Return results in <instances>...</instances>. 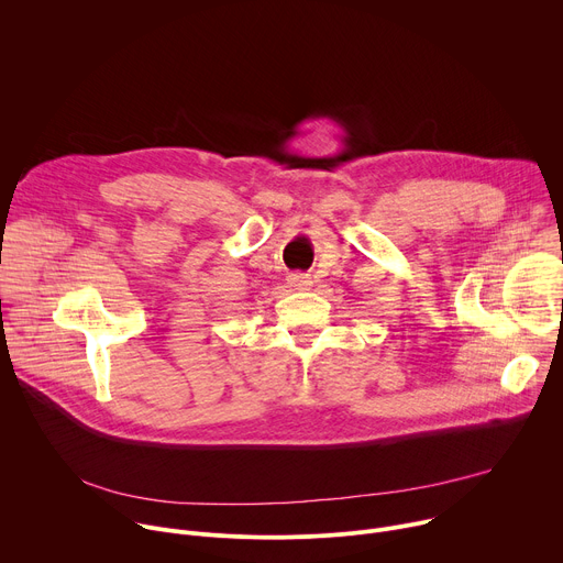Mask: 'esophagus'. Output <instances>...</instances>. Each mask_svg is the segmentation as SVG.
Listing matches in <instances>:
<instances>
[{"label":"esophagus","instance_id":"1","mask_svg":"<svg viewBox=\"0 0 563 563\" xmlns=\"http://www.w3.org/2000/svg\"><path fill=\"white\" fill-rule=\"evenodd\" d=\"M287 283H289V287H294V289H300V291H305V289H311V285H313V280L309 278V274H289Z\"/></svg>","mask_w":563,"mask_h":563}]
</instances>
